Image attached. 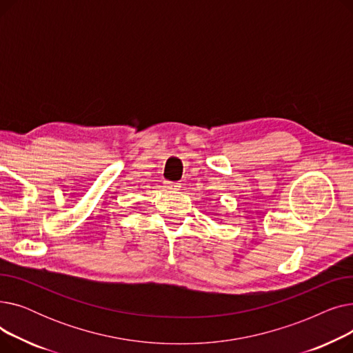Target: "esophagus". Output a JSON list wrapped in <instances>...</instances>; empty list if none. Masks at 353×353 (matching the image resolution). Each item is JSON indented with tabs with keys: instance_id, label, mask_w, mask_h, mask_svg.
I'll return each mask as SVG.
<instances>
[{
	"instance_id": "esophagus-1",
	"label": "esophagus",
	"mask_w": 353,
	"mask_h": 353,
	"mask_svg": "<svg viewBox=\"0 0 353 353\" xmlns=\"http://www.w3.org/2000/svg\"><path fill=\"white\" fill-rule=\"evenodd\" d=\"M164 188H167V189H177V188H179V183H174V181H164Z\"/></svg>"
}]
</instances>
